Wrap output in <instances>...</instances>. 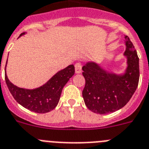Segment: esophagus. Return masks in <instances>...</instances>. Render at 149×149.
Wrapping results in <instances>:
<instances>
[{
    "mask_svg": "<svg viewBox=\"0 0 149 149\" xmlns=\"http://www.w3.org/2000/svg\"><path fill=\"white\" fill-rule=\"evenodd\" d=\"M75 72L76 73H80L82 72V64L80 62H77L75 64Z\"/></svg>",
    "mask_w": 149,
    "mask_h": 149,
    "instance_id": "obj_1",
    "label": "esophagus"
}]
</instances>
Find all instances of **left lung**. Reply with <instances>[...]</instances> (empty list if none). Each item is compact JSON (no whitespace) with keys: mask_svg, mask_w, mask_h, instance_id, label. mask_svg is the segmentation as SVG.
<instances>
[{"mask_svg":"<svg viewBox=\"0 0 149 149\" xmlns=\"http://www.w3.org/2000/svg\"><path fill=\"white\" fill-rule=\"evenodd\" d=\"M127 67L124 75L108 73L94 62L82 67L85 85L82 97L85 105L94 113L116 112L125 107L138 86L139 79V58L134 46L125 36Z\"/></svg>","mask_w":149,"mask_h":149,"instance_id":"obj_1","label":"left lung"}]
</instances>
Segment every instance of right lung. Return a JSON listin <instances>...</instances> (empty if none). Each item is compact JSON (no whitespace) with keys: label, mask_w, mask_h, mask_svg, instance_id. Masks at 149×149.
<instances>
[{"label":"right lung","mask_w":149,"mask_h":149,"mask_svg":"<svg viewBox=\"0 0 149 149\" xmlns=\"http://www.w3.org/2000/svg\"><path fill=\"white\" fill-rule=\"evenodd\" d=\"M23 34L24 33H21L20 36ZM74 73V66L71 64L58 72L45 85L32 90L14 85L10 82L6 74L5 81L14 99L20 105L37 113H46L53 110L58 105L62 89Z\"/></svg>","instance_id":"1"}]
</instances>
